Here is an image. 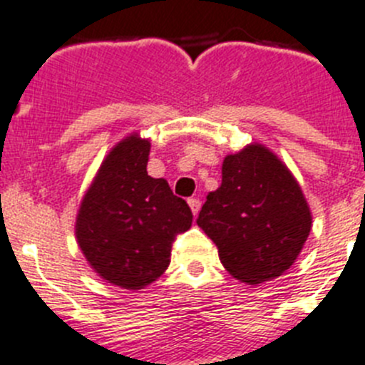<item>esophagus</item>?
Wrapping results in <instances>:
<instances>
[{
  "instance_id": "obj_1",
  "label": "esophagus",
  "mask_w": 365,
  "mask_h": 365,
  "mask_svg": "<svg viewBox=\"0 0 365 365\" xmlns=\"http://www.w3.org/2000/svg\"><path fill=\"white\" fill-rule=\"evenodd\" d=\"M189 207H190V210H192L194 216H198L200 209H202V202H200L198 198H190L189 200Z\"/></svg>"
}]
</instances>
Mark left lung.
Wrapping results in <instances>:
<instances>
[{"label":"left lung","mask_w":365,"mask_h":365,"mask_svg":"<svg viewBox=\"0 0 365 365\" xmlns=\"http://www.w3.org/2000/svg\"><path fill=\"white\" fill-rule=\"evenodd\" d=\"M221 175V187L207 196L196 223L236 279L259 284L279 277L295 263L312 229L301 187L259 144L227 156Z\"/></svg>","instance_id":"8db88e82"}]
</instances>
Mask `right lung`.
I'll return each mask as SVG.
<instances>
[{
  "label": "right lung",
  "mask_w": 365,
  "mask_h": 365,
  "mask_svg": "<svg viewBox=\"0 0 365 365\" xmlns=\"http://www.w3.org/2000/svg\"><path fill=\"white\" fill-rule=\"evenodd\" d=\"M149 140L128 136L108 155L88 189L77 241L106 281L140 290L169 267L176 236L190 229L192 212L163 178L148 175Z\"/></svg>",
  "instance_id": "add662e5"
}]
</instances>
